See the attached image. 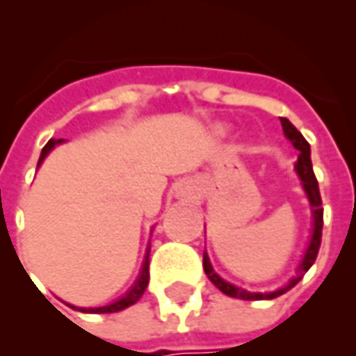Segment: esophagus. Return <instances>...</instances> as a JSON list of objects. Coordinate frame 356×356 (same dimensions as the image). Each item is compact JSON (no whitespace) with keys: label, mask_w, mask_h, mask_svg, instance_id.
Returning <instances> with one entry per match:
<instances>
[{"label":"esophagus","mask_w":356,"mask_h":356,"mask_svg":"<svg viewBox=\"0 0 356 356\" xmlns=\"http://www.w3.org/2000/svg\"><path fill=\"white\" fill-rule=\"evenodd\" d=\"M191 195H193L191 189H184V191H181V197H191Z\"/></svg>","instance_id":"1"}]
</instances>
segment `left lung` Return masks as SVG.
<instances>
[{
  "label": "left lung",
  "instance_id": "1",
  "mask_svg": "<svg viewBox=\"0 0 356 356\" xmlns=\"http://www.w3.org/2000/svg\"><path fill=\"white\" fill-rule=\"evenodd\" d=\"M283 127V135L289 138L291 144L295 146L300 156H298V161L295 165V170L298 178H300L302 189L304 193L308 197L309 202V210H312V219H314V227H312V236H309V244L302 255V261L298 263V268H296V274L291 277L289 282L285 283L283 287L276 291H270V293H251L248 289H242L238 285H232V283L225 282L223 277L219 276L218 272L212 268V263L208 259L207 251L202 255V266H204V272H207L208 280L218 287L221 293H225L227 296H232V298H240V300H272L276 296L287 293L289 289H293L296 283L300 282L304 274L312 268V264L315 263L317 259V253H319V245H321V234H323V202H321V193H319V184H317V178L314 175V167H312V157H309V144L306 138L302 137V133L296 129L295 125L291 124L287 118H280Z\"/></svg>",
  "mask_w": 356,
  "mask_h": 356
}]
</instances>
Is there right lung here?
Segmentation results:
<instances>
[{"mask_svg":"<svg viewBox=\"0 0 356 356\" xmlns=\"http://www.w3.org/2000/svg\"><path fill=\"white\" fill-rule=\"evenodd\" d=\"M65 143L63 138H60V140H54V138H50L47 143V146L42 148L41 152V157H39V163H37V168L41 167V163L44 161V157L52 152V149L58 146V144ZM149 245L148 250H146V257H144V263H143V270H140V274H138L137 282L133 283V287H131L127 293H125L122 298H118V300L111 302V304H106V306H99V308H79V306H73V304H67L69 308L73 309H79V312H82V314H114V312H122V309L129 308V306H133L135 302H138V298L144 295V291H146V287H148V282H149Z\"/></svg>","mask_w":356,"mask_h":356,"instance_id":"add662e5","label":"right lung"}]
</instances>
